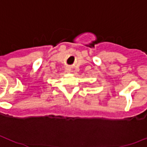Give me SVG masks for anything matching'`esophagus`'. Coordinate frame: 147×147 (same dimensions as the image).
I'll return each mask as SVG.
<instances>
[{
  "mask_svg": "<svg viewBox=\"0 0 147 147\" xmlns=\"http://www.w3.org/2000/svg\"><path fill=\"white\" fill-rule=\"evenodd\" d=\"M66 72H67V73H69V72H71V68L69 67H66Z\"/></svg>",
  "mask_w": 147,
  "mask_h": 147,
  "instance_id": "esophagus-1",
  "label": "esophagus"
}]
</instances>
